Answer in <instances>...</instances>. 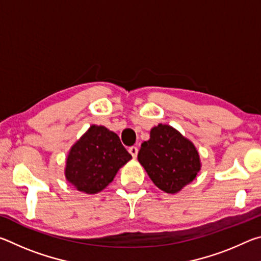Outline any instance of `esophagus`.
Masks as SVG:
<instances>
[{
  "label": "esophagus",
  "mask_w": 261,
  "mask_h": 261,
  "mask_svg": "<svg viewBox=\"0 0 261 261\" xmlns=\"http://www.w3.org/2000/svg\"><path fill=\"white\" fill-rule=\"evenodd\" d=\"M129 152L132 155V158H137V155H138V147L131 146V147H129Z\"/></svg>",
  "instance_id": "1"
}]
</instances>
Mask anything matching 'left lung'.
<instances>
[{"label":"left lung","instance_id":"1","mask_svg":"<svg viewBox=\"0 0 261 261\" xmlns=\"http://www.w3.org/2000/svg\"><path fill=\"white\" fill-rule=\"evenodd\" d=\"M138 161L149 178L167 193H176L196 177L200 160L196 147L174 127L159 124L141 144Z\"/></svg>","mask_w":261,"mask_h":261}]
</instances>
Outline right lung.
<instances>
[{
    "label": "right lung",
    "mask_w": 261,
    "mask_h": 261,
    "mask_svg": "<svg viewBox=\"0 0 261 261\" xmlns=\"http://www.w3.org/2000/svg\"><path fill=\"white\" fill-rule=\"evenodd\" d=\"M131 158L115 132L92 125L70 149L65 177L79 191L96 193L112 182Z\"/></svg>",
    "instance_id": "add662e5"
}]
</instances>
